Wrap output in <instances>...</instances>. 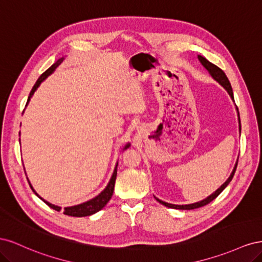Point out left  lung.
I'll return each instance as SVG.
<instances>
[{"label": "left lung", "mask_w": 262, "mask_h": 262, "mask_svg": "<svg viewBox=\"0 0 262 262\" xmlns=\"http://www.w3.org/2000/svg\"><path fill=\"white\" fill-rule=\"evenodd\" d=\"M198 59H199V61L201 62V64H202L205 69H207V71L210 73V75L214 78V80H215L221 86H223L224 89L227 91L228 95H229V96H231L232 100L234 101V94H233V90H232L231 83H229L228 78H227V76L225 75V73L223 72V71H222V70H221L219 67H216L215 64H213V63H211L210 61H208L204 57H202V55H198ZM236 110H237V116H238L239 133H241V118H239L238 108L236 107ZM237 162H238V160L236 161L234 168H233V170H232V172H231V175H229V177L226 179V181L224 182V184L222 185L220 188H217V189L215 190V191H214L212 194H210L209 196H207V198H205V199H203V200H201V201H199V202L191 203V204H181V205H180V204L167 203V202L160 200V199H158V198H156V196H154V198H155V199H156L158 202H160L161 204L165 205V207H167V208H170V209H177V210H193V209H198V208L204 207V205H207L208 203H210L211 201H213L214 199H215V198L227 187V185L229 184V182H231V180L233 179L234 173H235L236 167H237Z\"/></svg>", "instance_id": "8db88e82"}]
</instances>
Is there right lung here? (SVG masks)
Masks as SVG:
<instances>
[{
  "label": "right lung",
  "instance_id": "1",
  "mask_svg": "<svg viewBox=\"0 0 262 262\" xmlns=\"http://www.w3.org/2000/svg\"><path fill=\"white\" fill-rule=\"evenodd\" d=\"M63 60H64V57H62V58H60L57 62H54L53 64H52L48 70H47L43 74H41L40 77L38 78L36 84H35L34 87H33V90H31V92H30V94H29L26 106L28 105V102L30 101V98L33 97V95L35 94V92L37 91L38 87L40 86V84L46 80L47 77H48L50 74H52V73L54 72L55 69H57V68L61 64V63L63 62ZM19 136H20V132H19ZM130 145H131L130 143H126V144L124 145V147H123V150L126 149L128 147H130ZM117 167H118V162H117V164H116V166H115L113 176H112V178H110V180H109V182H108V185L106 186V188H105L104 190H102V191H101L98 195H96L95 198H93V199H91V200H89V201H86V202H83V203H81V204L73 205V207H67V208H64V210H63V213H64L66 215H69V216L83 217V216L93 215V214H95V213H97L98 211H100V210H101L102 208H104L105 205L108 203V201H109L110 199H112V196H113L114 189H115V182H116V178H117ZM24 169H25V168H24ZM29 185H30V188L33 189L34 193H35L38 198H40V199H41L47 205H49V207H50L51 209H53V210H55V211H58V212L61 211V207H58V205H54V204H52V203H50V202H48V201H46L45 199H42V198L35 191V189L33 188V186H31L30 182H29Z\"/></svg>",
  "mask_w": 262,
  "mask_h": 262
}]
</instances>
